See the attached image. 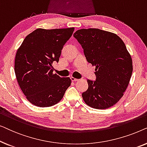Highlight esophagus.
Listing matches in <instances>:
<instances>
[{
    "label": "esophagus",
    "mask_w": 147,
    "mask_h": 147,
    "mask_svg": "<svg viewBox=\"0 0 147 147\" xmlns=\"http://www.w3.org/2000/svg\"><path fill=\"white\" fill-rule=\"evenodd\" d=\"M71 80L72 82H76V81H78V79H76V78H74V77H71Z\"/></svg>",
    "instance_id": "1"
}]
</instances>
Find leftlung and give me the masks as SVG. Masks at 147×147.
I'll return each instance as SVG.
<instances>
[{"label": "left lung", "instance_id": "8db88e82", "mask_svg": "<svg viewBox=\"0 0 147 147\" xmlns=\"http://www.w3.org/2000/svg\"><path fill=\"white\" fill-rule=\"evenodd\" d=\"M74 37L81 44L87 61L96 66V81L88 80L82 93L85 103L96 109L114 106L124 95L132 69L131 55L115 33L99 29L78 30Z\"/></svg>", "mask_w": 147, "mask_h": 147}]
</instances>
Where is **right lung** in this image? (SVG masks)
I'll return each instance as SVG.
<instances>
[{
    "instance_id": "add662e5",
    "label": "right lung",
    "mask_w": 147,
    "mask_h": 147,
    "mask_svg": "<svg viewBox=\"0 0 147 147\" xmlns=\"http://www.w3.org/2000/svg\"><path fill=\"white\" fill-rule=\"evenodd\" d=\"M74 28L37 29L29 34L17 49L15 72L28 101L39 107L58 103L71 85V79L53 74V61H59L61 50Z\"/></svg>"
}]
</instances>
